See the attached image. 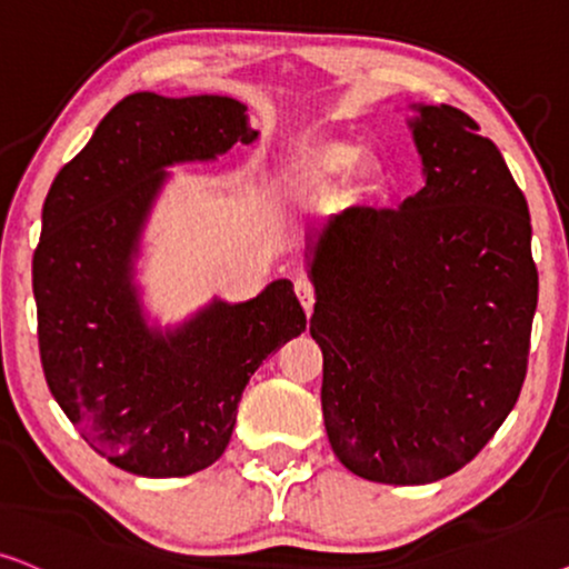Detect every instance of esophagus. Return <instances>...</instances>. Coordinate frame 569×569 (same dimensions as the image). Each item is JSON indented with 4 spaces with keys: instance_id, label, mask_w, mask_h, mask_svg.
<instances>
[{
    "instance_id": "esophagus-1",
    "label": "esophagus",
    "mask_w": 569,
    "mask_h": 569,
    "mask_svg": "<svg viewBox=\"0 0 569 569\" xmlns=\"http://www.w3.org/2000/svg\"><path fill=\"white\" fill-rule=\"evenodd\" d=\"M293 291H297L301 307H305L307 312H312V307H315V286H312V280H307L305 276H299L297 280H293Z\"/></svg>"
}]
</instances>
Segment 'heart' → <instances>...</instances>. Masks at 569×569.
<instances>
[{
	"label": "heart",
	"instance_id": "heart-1",
	"mask_svg": "<svg viewBox=\"0 0 569 569\" xmlns=\"http://www.w3.org/2000/svg\"><path fill=\"white\" fill-rule=\"evenodd\" d=\"M361 161H363L361 146H356V142H336V146L317 150L312 161H309V173H312L315 179H336L356 169Z\"/></svg>",
	"mask_w": 569,
	"mask_h": 569
}]
</instances>
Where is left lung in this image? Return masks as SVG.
I'll return each mask as SVG.
<instances>
[{"label": "left lung", "mask_w": 569, "mask_h": 569, "mask_svg": "<svg viewBox=\"0 0 569 569\" xmlns=\"http://www.w3.org/2000/svg\"><path fill=\"white\" fill-rule=\"evenodd\" d=\"M419 113L427 184L322 231L309 320L332 452L400 487L460 471L502 427L539 301L531 216L502 153L456 106Z\"/></svg>", "instance_id": "obj_1"}]
</instances>
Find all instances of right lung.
I'll return each mask as SVG.
<instances>
[{
    "label": "right lung",
    "instance_id": "add662e5",
    "mask_svg": "<svg viewBox=\"0 0 569 569\" xmlns=\"http://www.w3.org/2000/svg\"><path fill=\"white\" fill-rule=\"evenodd\" d=\"M254 138L233 98L132 93L43 202L33 254L43 375L80 437L121 471L171 479L213 466L249 377L307 328L291 280L244 305L216 301L166 336L140 315L132 254L163 166L210 161Z\"/></svg>",
    "mask_w": 569,
    "mask_h": 569
}]
</instances>
